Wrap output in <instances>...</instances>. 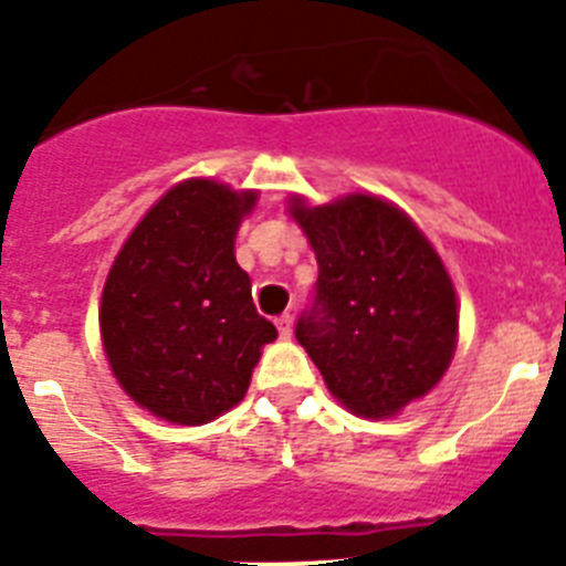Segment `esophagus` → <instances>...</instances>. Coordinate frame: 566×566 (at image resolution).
<instances>
[{
  "instance_id": "obj_1",
  "label": "esophagus",
  "mask_w": 566,
  "mask_h": 566,
  "mask_svg": "<svg viewBox=\"0 0 566 566\" xmlns=\"http://www.w3.org/2000/svg\"><path fill=\"white\" fill-rule=\"evenodd\" d=\"M275 327H279V336H284V339H287V336L293 334V316H291V313H282V316L275 319Z\"/></svg>"
}]
</instances>
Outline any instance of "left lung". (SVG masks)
<instances>
[{"label": "left lung", "mask_w": 566, "mask_h": 566, "mask_svg": "<svg viewBox=\"0 0 566 566\" xmlns=\"http://www.w3.org/2000/svg\"><path fill=\"white\" fill-rule=\"evenodd\" d=\"M319 279L296 339L327 391L359 417H394L440 382L458 345V298L443 261L400 207L345 195L293 198Z\"/></svg>", "instance_id": "left-lung-1"}]
</instances>
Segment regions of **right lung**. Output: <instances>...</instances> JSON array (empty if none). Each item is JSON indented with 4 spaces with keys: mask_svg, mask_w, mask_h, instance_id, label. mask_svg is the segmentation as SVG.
Instances as JSON below:
<instances>
[{
    "mask_svg": "<svg viewBox=\"0 0 566 566\" xmlns=\"http://www.w3.org/2000/svg\"><path fill=\"white\" fill-rule=\"evenodd\" d=\"M253 189L189 178L132 230L108 270L99 334L114 377L137 406L201 426L244 400L275 327L253 305L235 232Z\"/></svg>",
    "mask_w": 566,
    "mask_h": 566,
    "instance_id": "obj_1",
    "label": "right lung"
}]
</instances>
